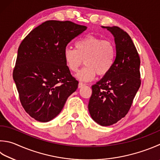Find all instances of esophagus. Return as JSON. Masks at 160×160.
Listing matches in <instances>:
<instances>
[{"label":"esophagus","mask_w":160,"mask_h":160,"mask_svg":"<svg viewBox=\"0 0 160 160\" xmlns=\"http://www.w3.org/2000/svg\"><path fill=\"white\" fill-rule=\"evenodd\" d=\"M84 86H85V84L81 83V82H79V85H78V87H79V88H82V87H83Z\"/></svg>","instance_id":"obj_1"}]
</instances>
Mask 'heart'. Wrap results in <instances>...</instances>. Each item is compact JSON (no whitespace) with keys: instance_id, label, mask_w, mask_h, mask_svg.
Returning <instances> with one entry per match:
<instances>
[{"instance_id":"b5f03b06","label":"heart","mask_w":160,"mask_h":160,"mask_svg":"<svg viewBox=\"0 0 160 160\" xmlns=\"http://www.w3.org/2000/svg\"><path fill=\"white\" fill-rule=\"evenodd\" d=\"M75 48H65L63 56L69 70L73 72L78 71L85 60L86 66L76 74L79 80L89 81L96 74L102 77L111 71L116 58V47L112 42L88 35L77 40Z\"/></svg>"}]
</instances>
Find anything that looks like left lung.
<instances>
[{
    "mask_svg": "<svg viewBox=\"0 0 160 160\" xmlns=\"http://www.w3.org/2000/svg\"><path fill=\"white\" fill-rule=\"evenodd\" d=\"M113 35L116 55L111 71L92 86L88 110L98 124L109 126L125 116L141 86L140 58L132 39L116 26H102Z\"/></svg>",
    "mask_w": 160,
    "mask_h": 160,
    "instance_id": "8db88e82",
    "label": "left lung"
}]
</instances>
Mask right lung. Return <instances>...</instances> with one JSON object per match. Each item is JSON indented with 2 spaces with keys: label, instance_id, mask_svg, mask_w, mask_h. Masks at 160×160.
I'll return each mask as SVG.
<instances>
[{
  "label": "right lung",
  "instance_id": "add662e5",
  "mask_svg": "<svg viewBox=\"0 0 160 160\" xmlns=\"http://www.w3.org/2000/svg\"><path fill=\"white\" fill-rule=\"evenodd\" d=\"M87 29L65 21L49 20L34 28L18 49L13 79L26 112L47 122L61 113L78 88L63 52L68 44Z\"/></svg>",
  "mask_w": 160,
  "mask_h": 160
}]
</instances>
